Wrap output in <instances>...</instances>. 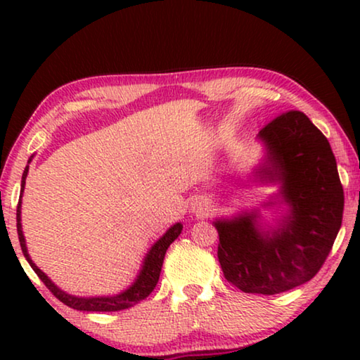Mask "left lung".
Listing matches in <instances>:
<instances>
[{
	"label": "left lung",
	"mask_w": 360,
	"mask_h": 360,
	"mask_svg": "<svg viewBox=\"0 0 360 360\" xmlns=\"http://www.w3.org/2000/svg\"><path fill=\"white\" fill-rule=\"evenodd\" d=\"M259 137L272 164L260 174L282 181L292 213L272 236L260 233L255 214L216 221L218 259L234 287L277 295L307 283L326 262L342 223L344 190L326 136L304 112H282Z\"/></svg>",
	"instance_id": "1"
}]
</instances>
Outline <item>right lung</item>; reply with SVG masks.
I'll return each mask as SVG.
<instances>
[{"instance_id": "obj_1", "label": "right lung", "mask_w": 360, "mask_h": 360, "mask_svg": "<svg viewBox=\"0 0 360 360\" xmlns=\"http://www.w3.org/2000/svg\"><path fill=\"white\" fill-rule=\"evenodd\" d=\"M31 162V159H29ZM29 162L24 169L22 174V181H21V196H22V190H24V184H26V176L29 172ZM16 226H18V236H19V244H21L22 254L24 257L27 259V262L31 267L34 269V272L37 274V277L42 280L44 285L51 290L52 295L56 298L60 300L63 304L70 307L73 309H80V311H120V309H127L134 304L141 303L142 300H146L149 295L154 292L157 282H159L160 277V270H162V264H164V257L169 245L174 243V240L179 238V234L181 233V224H174L172 228L167 231L165 236L157 240L154 244V248L150 249V252L147 254L144 267H142L139 277H137L136 283L132 285L122 292L121 295H116V297H100V298H78V297H72L65 292H62L60 288H57L51 280L47 278V275L42 272L41 269L36 267V264L32 262L31 257H29L27 249H26V240H24L22 236V229H21V200L18 203V210H16Z\"/></svg>"}]
</instances>
